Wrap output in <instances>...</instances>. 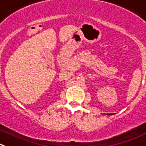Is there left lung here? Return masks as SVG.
<instances>
[{"mask_svg":"<svg viewBox=\"0 0 146 146\" xmlns=\"http://www.w3.org/2000/svg\"><path fill=\"white\" fill-rule=\"evenodd\" d=\"M110 115H111V114H110Z\"/></svg>","mask_w":146,"mask_h":146,"instance_id":"1","label":"left lung"}]
</instances>
